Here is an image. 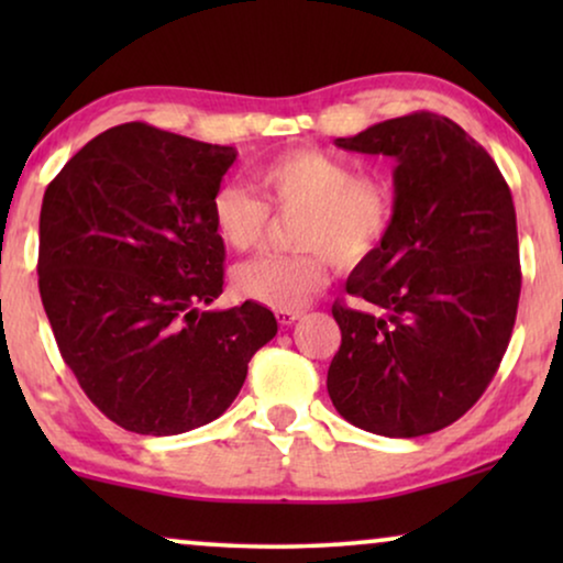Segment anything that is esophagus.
Instances as JSON below:
<instances>
[{
	"label": "esophagus",
	"instance_id": "obj_1",
	"mask_svg": "<svg viewBox=\"0 0 563 563\" xmlns=\"http://www.w3.org/2000/svg\"><path fill=\"white\" fill-rule=\"evenodd\" d=\"M302 318V310H276V320H279V325L289 328L291 322H297Z\"/></svg>",
	"mask_w": 563,
	"mask_h": 563
}]
</instances>
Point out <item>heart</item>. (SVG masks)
Segmentation results:
<instances>
[{
	"label": "heart",
	"instance_id": "heart-1",
	"mask_svg": "<svg viewBox=\"0 0 563 563\" xmlns=\"http://www.w3.org/2000/svg\"><path fill=\"white\" fill-rule=\"evenodd\" d=\"M256 179L268 202L297 212L295 238L302 249L264 253L233 272L238 297L274 310H295L328 279L330 258H366L379 249L395 218V199L376 176L356 174L349 158L320 148H291L258 166ZM210 214L214 233L233 251L261 245L268 228V205L249 187L225 181L214 189Z\"/></svg>",
	"mask_w": 563,
	"mask_h": 563
}]
</instances>
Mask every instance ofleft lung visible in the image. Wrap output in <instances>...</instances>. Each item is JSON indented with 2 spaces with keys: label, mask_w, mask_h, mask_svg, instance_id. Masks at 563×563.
<instances>
[{
  "label": "left lung",
  "mask_w": 563,
  "mask_h": 563,
  "mask_svg": "<svg viewBox=\"0 0 563 563\" xmlns=\"http://www.w3.org/2000/svg\"><path fill=\"white\" fill-rule=\"evenodd\" d=\"M338 148L395 166V218L338 299L328 395L356 428L435 433L474 407L510 343L520 299L515 205L464 128L435 112L384 120Z\"/></svg>",
  "instance_id": "left-lung-1"
}]
</instances>
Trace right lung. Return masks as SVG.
<instances>
[{
    "instance_id": "1",
    "label": "right lung",
    "mask_w": 563,
    "mask_h": 563,
    "mask_svg": "<svg viewBox=\"0 0 563 563\" xmlns=\"http://www.w3.org/2000/svg\"><path fill=\"white\" fill-rule=\"evenodd\" d=\"M238 156L148 122L89 141L41 207L37 287L66 366L112 422L141 435L207 426L276 335L264 305L222 295L210 202Z\"/></svg>"
}]
</instances>
